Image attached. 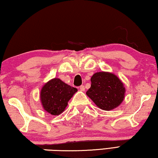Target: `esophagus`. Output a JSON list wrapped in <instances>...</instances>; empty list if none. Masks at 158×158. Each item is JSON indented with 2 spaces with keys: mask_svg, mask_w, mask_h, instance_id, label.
I'll return each mask as SVG.
<instances>
[{
  "mask_svg": "<svg viewBox=\"0 0 158 158\" xmlns=\"http://www.w3.org/2000/svg\"><path fill=\"white\" fill-rule=\"evenodd\" d=\"M79 90H81V91H84V90H85V87H84V85H81V86L79 87Z\"/></svg>",
  "mask_w": 158,
  "mask_h": 158,
  "instance_id": "obj_1",
  "label": "esophagus"
}]
</instances>
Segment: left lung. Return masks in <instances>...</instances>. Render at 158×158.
<instances>
[{"mask_svg": "<svg viewBox=\"0 0 158 158\" xmlns=\"http://www.w3.org/2000/svg\"><path fill=\"white\" fill-rule=\"evenodd\" d=\"M91 85L86 95L96 106L111 111L123 102L125 95L123 83L116 75L109 72H98L90 79Z\"/></svg>", "mask_w": 158, "mask_h": 158, "instance_id": "left-lung-1", "label": "left lung"}]
</instances>
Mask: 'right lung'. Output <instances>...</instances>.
<instances>
[{
  "mask_svg": "<svg viewBox=\"0 0 158 158\" xmlns=\"http://www.w3.org/2000/svg\"><path fill=\"white\" fill-rule=\"evenodd\" d=\"M77 91L76 88L65 84L58 78H53L42 86L40 102L44 110L53 116L63 113L69 100Z\"/></svg>",
  "mask_w": 158,
  "mask_h": 158,
  "instance_id": "1",
  "label": "right lung"
}]
</instances>
